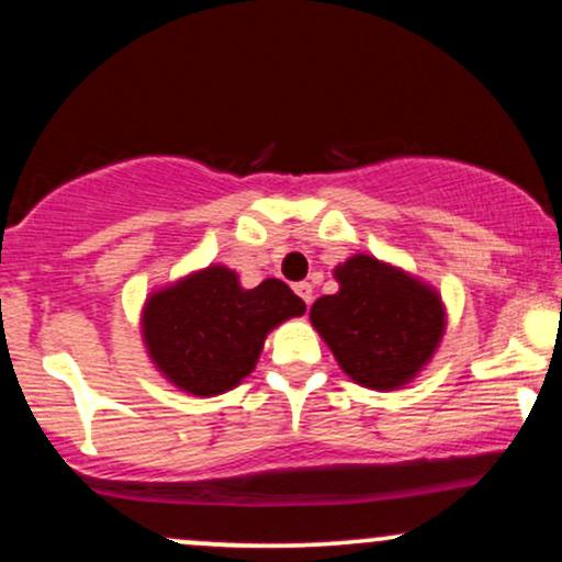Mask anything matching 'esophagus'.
Returning a JSON list of instances; mask_svg holds the SVG:
<instances>
[{"instance_id":"34e87169","label":"esophagus","mask_w":562,"mask_h":562,"mask_svg":"<svg viewBox=\"0 0 562 562\" xmlns=\"http://www.w3.org/2000/svg\"><path fill=\"white\" fill-rule=\"evenodd\" d=\"M293 290H295V293L301 295L303 301H306V306H312V299H314V288L308 285V282H295Z\"/></svg>"}]
</instances>
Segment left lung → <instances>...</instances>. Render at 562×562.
Listing matches in <instances>:
<instances>
[{
	"instance_id": "obj_1",
	"label": "left lung",
	"mask_w": 562,
	"mask_h": 562,
	"mask_svg": "<svg viewBox=\"0 0 562 562\" xmlns=\"http://www.w3.org/2000/svg\"><path fill=\"white\" fill-rule=\"evenodd\" d=\"M335 280L340 290L314 301L312 325L348 378L364 389H402L441 344V295L364 254L340 263Z\"/></svg>"
}]
</instances>
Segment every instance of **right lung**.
Instances as JSON below:
<instances>
[{
  "instance_id": "add662e5",
  "label": "right lung",
  "mask_w": 562,
  "mask_h": 562,
  "mask_svg": "<svg viewBox=\"0 0 562 562\" xmlns=\"http://www.w3.org/2000/svg\"><path fill=\"white\" fill-rule=\"evenodd\" d=\"M306 303L282 280L245 290L227 267H205L153 293L142 335L153 364L192 396H216L254 372L269 330Z\"/></svg>"
}]
</instances>
